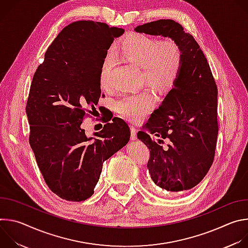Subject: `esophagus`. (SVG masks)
<instances>
[{
	"label": "esophagus",
	"mask_w": 248,
	"mask_h": 248,
	"mask_svg": "<svg viewBox=\"0 0 248 248\" xmlns=\"http://www.w3.org/2000/svg\"><path fill=\"white\" fill-rule=\"evenodd\" d=\"M136 128L133 125H130V139L131 140H136Z\"/></svg>",
	"instance_id": "34e87169"
}]
</instances>
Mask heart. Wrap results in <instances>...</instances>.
I'll return each mask as SVG.
<instances>
[{"instance_id": "obj_1", "label": "heart", "mask_w": 248, "mask_h": 248, "mask_svg": "<svg viewBox=\"0 0 248 248\" xmlns=\"http://www.w3.org/2000/svg\"><path fill=\"white\" fill-rule=\"evenodd\" d=\"M114 56L140 67L144 81L155 90L170 91L178 81L184 64V51L173 40L159 42L142 33H131L125 36ZM112 68V59L106 58L100 72V83L107 86ZM155 104V96L145 90L124 94L115 102L116 111L124 118L138 122L143 120Z\"/></svg>"}]
</instances>
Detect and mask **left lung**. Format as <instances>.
Instances as JSON below:
<instances>
[{
    "label": "left lung",
    "instance_id": "left-lung-1",
    "mask_svg": "<svg viewBox=\"0 0 248 248\" xmlns=\"http://www.w3.org/2000/svg\"><path fill=\"white\" fill-rule=\"evenodd\" d=\"M135 32L168 37L184 51L182 74L137 138L147 145L150 176L167 195L191 189L213 163L218 136V90L207 59L193 36L171 19L138 25ZM153 134L156 140L150 136ZM162 139L169 143L162 147Z\"/></svg>",
    "mask_w": 248,
    "mask_h": 248
}]
</instances>
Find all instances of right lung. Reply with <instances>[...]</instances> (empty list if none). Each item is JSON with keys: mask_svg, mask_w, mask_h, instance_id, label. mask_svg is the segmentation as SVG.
<instances>
[{"mask_svg": "<svg viewBox=\"0 0 248 248\" xmlns=\"http://www.w3.org/2000/svg\"><path fill=\"white\" fill-rule=\"evenodd\" d=\"M124 32L92 20L70 23L34 74L26 104L29 143L47 186L62 199L89 198L103 163L129 141V127L120 118L91 137L81 127L86 109L101 97L102 63Z\"/></svg>", "mask_w": 248, "mask_h": 248, "instance_id": "right-lung-1", "label": "right lung"}]
</instances>
